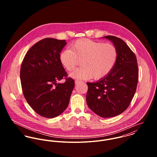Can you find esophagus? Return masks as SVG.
I'll use <instances>...</instances> for the list:
<instances>
[{"label": "esophagus", "mask_w": 157, "mask_h": 157, "mask_svg": "<svg viewBox=\"0 0 157 157\" xmlns=\"http://www.w3.org/2000/svg\"><path fill=\"white\" fill-rule=\"evenodd\" d=\"M81 82L80 81H79V80H75V83L76 84V85H77V84H78L79 83H80Z\"/></svg>", "instance_id": "1"}]
</instances>
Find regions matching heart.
<instances>
[{"label": "heart", "mask_w": 157, "mask_h": 157, "mask_svg": "<svg viewBox=\"0 0 157 157\" xmlns=\"http://www.w3.org/2000/svg\"><path fill=\"white\" fill-rule=\"evenodd\" d=\"M118 58L117 48L109 43L93 41L88 39H79L70 45V49L62 51L59 60L68 71H72L78 60L82 67L69 74L77 80L93 78L99 80L107 75L114 67Z\"/></svg>", "instance_id": "heart-1"}]
</instances>
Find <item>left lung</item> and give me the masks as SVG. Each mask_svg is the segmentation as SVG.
Instances as JSON below:
<instances>
[{
    "label": "left lung",
    "mask_w": 157,
    "mask_h": 157,
    "mask_svg": "<svg viewBox=\"0 0 157 157\" xmlns=\"http://www.w3.org/2000/svg\"><path fill=\"white\" fill-rule=\"evenodd\" d=\"M106 38L117 48L118 58L112 71L95 82L87 83L86 102L90 109L103 118L120 115L132 101L138 80V69L134 53L121 39Z\"/></svg>",
    "instance_id": "1"
}]
</instances>
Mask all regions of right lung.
Instances as JSON below:
<instances>
[{"instance_id":"right-lung-1","label":"right lung","mask_w":157,"mask_h":157,"mask_svg":"<svg viewBox=\"0 0 157 157\" xmlns=\"http://www.w3.org/2000/svg\"><path fill=\"white\" fill-rule=\"evenodd\" d=\"M65 40L46 38L33 45L23 60L20 78L23 95L40 115L52 118L64 112L69 105L74 80L67 74L59 60Z\"/></svg>"}]
</instances>
